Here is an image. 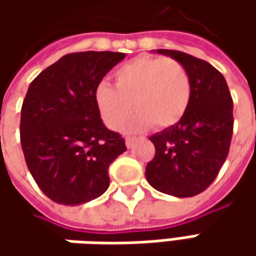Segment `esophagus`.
I'll return each mask as SVG.
<instances>
[{
    "instance_id": "34e87169",
    "label": "esophagus",
    "mask_w": 256,
    "mask_h": 256,
    "mask_svg": "<svg viewBox=\"0 0 256 256\" xmlns=\"http://www.w3.org/2000/svg\"><path fill=\"white\" fill-rule=\"evenodd\" d=\"M134 141H135V138H132V136H128L126 140H125V144H126V146L128 148H131L134 145Z\"/></svg>"
}]
</instances>
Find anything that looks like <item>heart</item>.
<instances>
[{"label": "heart", "instance_id": "b5f03b06", "mask_svg": "<svg viewBox=\"0 0 256 256\" xmlns=\"http://www.w3.org/2000/svg\"><path fill=\"white\" fill-rule=\"evenodd\" d=\"M114 82L115 86L100 84L95 92L101 118L111 130L120 128L132 108L138 112L126 122V131H141L152 124L156 128L171 126L190 106V75L172 58L132 60L114 72Z\"/></svg>", "mask_w": 256, "mask_h": 256}]
</instances>
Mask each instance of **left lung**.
I'll list each match as a JSON object with an SVG mask.
<instances>
[{
    "mask_svg": "<svg viewBox=\"0 0 256 256\" xmlns=\"http://www.w3.org/2000/svg\"><path fill=\"white\" fill-rule=\"evenodd\" d=\"M184 65L191 80V101L175 125L150 136L155 156L145 170L156 191L188 198L205 191L225 162L234 102L224 75L210 62L172 50H158Z\"/></svg>",
    "mask_w": 256,
    "mask_h": 256,
    "instance_id": "obj_1",
    "label": "left lung"
}]
</instances>
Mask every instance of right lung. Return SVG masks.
<instances>
[{"label":"right lung","mask_w":256,"mask_h":256,"mask_svg":"<svg viewBox=\"0 0 256 256\" xmlns=\"http://www.w3.org/2000/svg\"><path fill=\"white\" fill-rule=\"evenodd\" d=\"M124 52L64 55L31 82L21 108L20 138L26 166L56 204L80 205L110 185V165L126 151L125 140L105 128L95 92Z\"/></svg>","instance_id":"right-lung-1"}]
</instances>
